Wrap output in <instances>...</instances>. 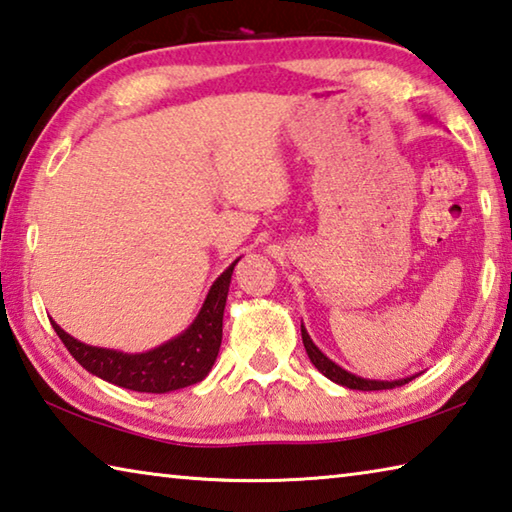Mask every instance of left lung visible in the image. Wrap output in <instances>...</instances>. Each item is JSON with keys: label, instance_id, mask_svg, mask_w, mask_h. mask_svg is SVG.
I'll list each match as a JSON object with an SVG mask.
<instances>
[{"label": "left lung", "instance_id": "left-lung-1", "mask_svg": "<svg viewBox=\"0 0 512 512\" xmlns=\"http://www.w3.org/2000/svg\"><path fill=\"white\" fill-rule=\"evenodd\" d=\"M300 332H302V343H305V350L309 354L311 363H314V366L323 372L327 379H332V381H336V384H341L345 388H352V391H386V388L404 386V384H409L411 379H415V377H404V379H395V381H381V379H363V377L352 375V372L343 370L341 366H336L332 359H327L325 354L316 348L314 341L309 339L305 325H300Z\"/></svg>", "mask_w": 512, "mask_h": 512}]
</instances>
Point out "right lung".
I'll return each mask as SVG.
<instances>
[{"label": "right lung", "mask_w": 512, "mask_h": 512, "mask_svg": "<svg viewBox=\"0 0 512 512\" xmlns=\"http://www.w3.org/2000/svg\"><path fill=\"white\" fill-rule=\"evenodd\" d=\"M237 262H232L216 277L194 323L183 334H178L176 339L162 343L160 348H153L149 352L126 354L106 348H92V345H85L76 341L74 336H69L54 320H51V327L56 329L69 354L85 370L103 381L137 393L178 391V388L203 381L214 366L223 336L225 298H228L232 271H235Z\"/></svg>", "instance_id": "1"}]
</instances>
